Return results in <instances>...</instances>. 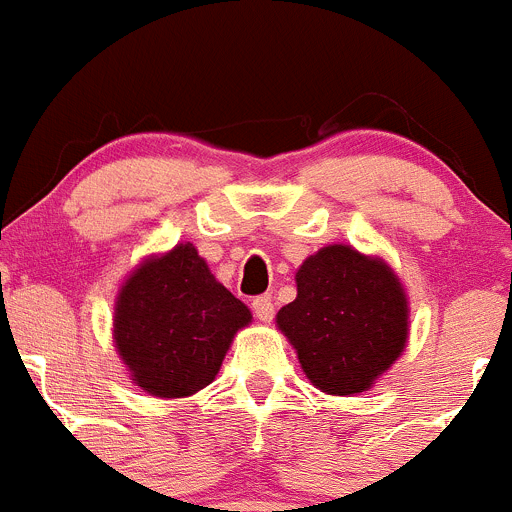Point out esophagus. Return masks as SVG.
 Returning a JSON list of instances; mask_svg holds the SVG:
<instances>
[{
	"instance_id": "obj_1",
	"label": "esophagus",
	"mask_w": 512,
	"mask_h": 512,
	"mask_svg": "<svg viewBox=\"0 0 512 512\" xmlns=\"http://www.w3.org/2000/svg\"><path fill=\"white\" fill-rule=\"evenodd\" d=\"M254 313H256L258 321H263V323L273 321V301H271V296H258V298H254Z\"/></svg>"
}]
</instances>
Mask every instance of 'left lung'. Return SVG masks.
I'll return each mask as SVG.
<instances>
[{
	"label": "left lung",
	"mask_w": 512,
	"mask_h": 512,
	"mask_svg": "<svg viewBox=\"0 0 512 512\" xmlns=\"http://www.w3.org/2000/svg\"><path fill=\"white\" fill-rule=\"evenodd\" d=\"M298 296L276 323L293 343L308 381L331 396H351L401 356L408 306L391 268L351 246H326L296 273Z\"/></svg>",
	"instance_id": "1"
}]
</instances>
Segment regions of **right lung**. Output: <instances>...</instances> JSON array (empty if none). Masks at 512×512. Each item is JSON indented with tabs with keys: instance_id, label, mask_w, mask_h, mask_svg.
Returning <instances> with one entry per match:
<instances>
[{
	"instance_id": "obj_1",
	"label": "right lung",
	"mask_w": 512,
	"mask_h": 512,
	"mask_svg": "<svg viewBox=\"0 0 512 512\" xmlns=\"http://www.w3.org/2000/svg\"><path fill=\"white\" fill-rule=\"evenodd\" d=\"M251 311L226 291L191 244L131 273L116 301L114 338L131 378L159 398L209 386Z\"/></svg>"
}]
</instances>
